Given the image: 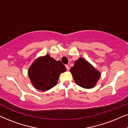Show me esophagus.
Returning a JSON list of instances; mask_svg holds the SVG:
<instances>
[{
  "mask_svg": "<svg viewBox=\"0 0 128 128\" xmlns=\"http://www.w3.org/2000/svg\"><path fill=\"white\" fill-rule=\"evenodd\" d=\"M66 68H67V70H69L70 68H69V67H68V65H66Z\"/></svg>",
  "mask_w": 128,
  "mask_h": 128,
  "instance_id": "1",
  "label": "esophagus"
}]
</instances>
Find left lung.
<instances>
[{
  "mask_svg": "<svg viewBox=\"0 0 128 128\" xmlns=\"http://www.w3.org/2000/svg\"><path fill=\"white\" fill-rule=\"evenodd\" d=\"M70 72L76 84L81 87L87 89L94 87L101 76L100 71L81 57L75 61L74 66L71 68Z\"/></svg>",
  "mask_w": 128,
  "mask_h": 128,
  "instance_id": "8db88e82",
  "label": "left lung"
}]
</instances>
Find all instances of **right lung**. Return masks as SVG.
Returning <instances> with one entry per match:
<instances>
[{
    "label": "right lung",
    "mask_w": 128,
    "mask_h": 128,
    "mask_svg": "<svg viewBox=\"0 0 128 128\" xmlns=\"http://www.w3.org/2000/svg\"><path fill=\"white\" fill-rule=\"evenodd\" d=\"M66 70L60 61H56L47 54L34 61L28 69V75L34 87L46 91L56 86L60 75Z\"/></svg>",
    "instance_id": "right-lung-1"
}]
</instances>
